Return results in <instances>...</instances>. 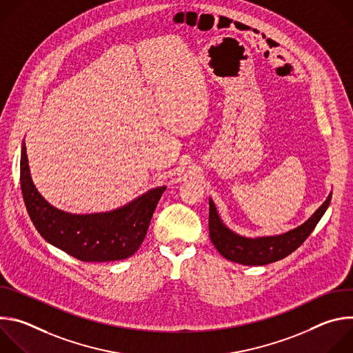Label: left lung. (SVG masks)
Segmentation results:
<instances>
[{
  "mask_svg": "<svg viewBox=\"0 0 353 353\" xmlns=\"http://www.w3.org/2000/svg\"><path fill=\"white\" fill-rule=\"evenodd\" d=\"M331 195L332 191L327 196L323 205L300 226L281 234L257 237L241 236L228 228L221 219L212 198H210L211 241L214 243L221 256L233 263H239L243 265H267L279 261L293 253L310 236V233L314 230L316 225L320 222L327 208L330 207Z\"/></svg>",
  "mask_w": 353,
  "mask_h": 353,
  "instance_id": "left-lung-1",
  "label": "left lung"
}]
</instances>
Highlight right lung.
<instances>
[{"mask_svg":"<svg viewBox=\"0 0 353 353\" xmlns=\"http://www.w3.org/2000/svg\"><path fill=\"white\" fill-rule=\"evenodd\" d=\"M21 188L28 214L52 245L85 263H108L131 257L142 244L166 185L138 195L128 204L93 214H71L53 207L37 191L29 169L25 142L21 150Z\"/></svg>","mask_w":353,"mask_h":353,"instance_id":"obj_1","label":"right lung"}]
</instances>
